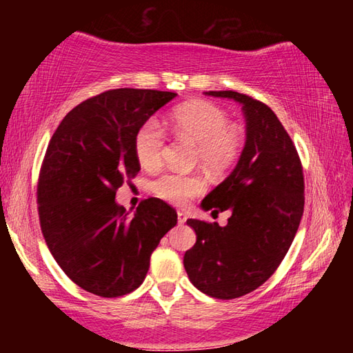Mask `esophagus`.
Wrapping results in <instances>:
<instances>
[{"label": "esophagus", "instance_id": "esophagus-1", "mask_svg": "<svg viewBox=\"0 0 353 353\" xmlns=\"http://www.w3.org/2000/svg\"><path fill=\"white\" fill-rule=\"evenodd\" d=\"M187 219H188L187 213H185V212H181V210L177 212V221H179V224H185V223H187Z\"/></svg>", "mask_w": 353, "mask_h": 353}]
</instances>
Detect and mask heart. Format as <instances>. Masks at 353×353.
I'll return each instance as SVG.
<instances>
[{
	"label": "heart",
	"mask_w": 353,
	"mask_h": 353,
	"mask_svg": "<svg viewBox=\"0 0 353 353\" xmlns=\"http://www.w3.org/2000/svg\"><path fill=\"white\" fill-rule=\"evenodd\" d=\"M171 124L174 132L198 146V160L212 171H223L236 159L243 137L230 126V118L221 107L205 101L187 103L172 112ZM165 134L157 121L149 119L137 130L134 149L140 165L155 170L162 165ZM205 183L198 174L165 172L155 179L152 191L170 204L183 205L201 194Z\"/></svg>",
	"instance_id": "1"
}]
</instances>
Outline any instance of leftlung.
Masks as SVG:
<instances>
[{
	"mask_svg": "<svg viewBox=\"0 0 353 353\" xmlns=\"http://www.w3.org/2000/svg\"><path fill=\"white\" fill-rule=\"evenodd\" d=\"M205 94L241 104L246 143L235 170L201 202L202 210L232 216L224 227L187 221L196 243L183 266L199 291L227 301L265 283L288 252L303 213V172L296 146L266 104L232 90Z\"/></svg>",
	"mask_w": 353,
	"mask_h": 353,
	"instance_id": "left-lung-1",
	"label": "left lung"
}]
</instances>
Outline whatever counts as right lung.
<instances>
[{
	"label": "right lung",
	"instance_id": "obj_1",
	"mask_svg": "<svg viewBox=\"0 0 353 353\" xmlns=\"http://www.w3.org/2000/svg\"><path fill=\"white\" fill-rule=\"evenodd\" d=\"M172 92L117 88L83 101L59 124L40 170L41 234L62 271L92 294L118 297L139 288L174 208L149 198L130 214L117 190L140 171L135 134Z\"/></svg>",
	"mask_w": 353,
	"mask_h": 353
}]
</instances>
